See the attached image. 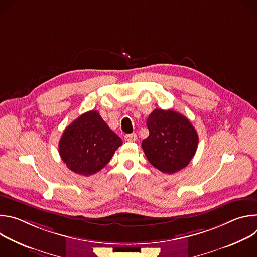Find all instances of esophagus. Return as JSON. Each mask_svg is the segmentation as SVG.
Returning a JSON list of instances; mask_svg holds the SVG:
<instances>
[{
  "label": "esophagus",
  "instance_id": "esophagus-1",
  "mask_svg": "<svg viewBox=\"0 0 257 257\" xmlns=\"http://www.w3.org/2000/svg\"><path fill=\"white\" fill-rule=\"evenodd\" d=\"M124 138H125V140H127V141H135V140L137 139V135H136V133L126 134V135L124 136Z\"/></svg>",
  "mask_w": 257,
  "mask_h": 257
}]
</instances>
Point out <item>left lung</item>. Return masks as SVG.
Instances as JSON below:
<instances>
[{"label": "left lung", "mask_w": 257, "mask_h": 257, "mask_svg": "<svg viewBox=\"0 0 257 257\" xmlns=\"http://www.w3.org/2000/svg\"><path fill=\"white\" fill-rule=\"evenodd\" d=\"M146 125L150 135L141 146L155 168L174 174L189 165L197 150L198 135L185 116L172 109L156 108Z\"/></svg>", "instance_id": "left-lung-1"}]
</instances>
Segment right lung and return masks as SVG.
Returning a JSON list of instances; mask_svg holds the SVG:
<instances>
[{
    "label": "right lung",
    "mask_w": 257,
    "mask_h": 257,
    "mask_svg": "<svg viewBox=\"0 0 257 257\" xmlns=\"http://www.w3.org/2000/svg\"><path fill=\"white\" fill-rule=\"evenodd\" d=\"M122 143L98 112L89 111L64 130L59 141V154L69 170L90 176L105 167Z\"/></svg>",
    "instance_id": "add662e5"
}]
</instances>
